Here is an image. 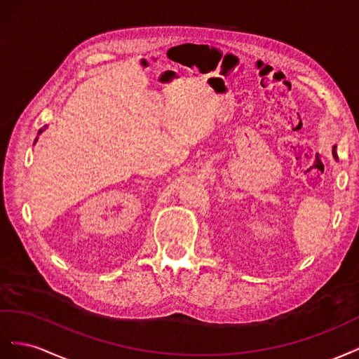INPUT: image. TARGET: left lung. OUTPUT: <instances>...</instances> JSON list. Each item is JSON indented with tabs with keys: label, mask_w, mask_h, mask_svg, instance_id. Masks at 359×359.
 I'll return each instance as SVG.
<instances>
[{
	"label": "left lung",
	"mask_w": 359,
	"mask_h": 359,
	"mask_svg": "<svg viewBox=\"0 0 359 359\" xmlns=\"http://www.w3.org/2000/svg\"><path fill=\"white\" fill-rule=\"evenodd\" d=\"M332 153H334V158H335V159H337V151H335V147H334V149H332Z\"/></svg>",
	"instance_id": "1"
}]
</instances>
